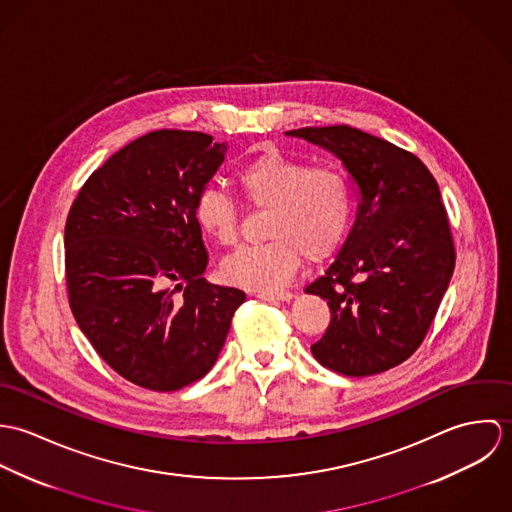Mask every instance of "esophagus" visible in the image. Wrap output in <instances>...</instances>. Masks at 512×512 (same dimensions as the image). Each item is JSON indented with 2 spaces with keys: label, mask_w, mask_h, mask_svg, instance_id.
Segmentation results:
<instances>
[{
  "label": "esophagus",
  "mask_w": 512,
  "mask_h": 512,
  "mask_svg": "<svg viewBox=\"0 0 512 512\" xmlns=\"http://www.w3.org/2000/svg\"><path fill=\"white\" fill-rule=\"evenodd\" d=\"M256 297L264 299V301H290L293 293L290 292H258Z\"/></svg>",
  "instance_id": "obj_1"
}]
</instances>
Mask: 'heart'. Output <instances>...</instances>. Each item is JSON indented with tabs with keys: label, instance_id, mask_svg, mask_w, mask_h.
Wrapping results in <instances>:
<instances>
[{
	"label": "heart",
	"instance_id": "1",
	"mask_svg": "<svg viewBox=\"0 0 512 512\" xmlns=\"http://www.w3.org/2000/svg\"><path fill=\"white\" fill-rule=\"evenodd\" d=\"M236 181L254 209L270 211V242L246 246L222 262V276L230 284L260 292L280 290L292 280L303 256L311 262L323 260L349 234L353 189L337 165H311L268 149L244 163ZM195 220L222 246L238 240V209L219 189H205L199 195Z\"/></svg>",
	"mask_w": 512,
	"mask_h": 512
}]
</instances>
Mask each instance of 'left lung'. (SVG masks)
I'll return each mask as SVG.
<instances>
[{"instance_id": "8db88e82", "label": "left lung", "mask_w": 512, "mask_h": 512, "mask_svg": "<svg viewBox=\"0 0 512 512\" xmlns=\"http://www.w3.org/2000/svg\"><path fill=\"white\" fill-rule=\"evenodd\" d=\"M286 134L339 157L361 197L337 258L305 288L331 309L311 353L345 376L398 366L422 345L455 268L438 183L414 153L351 126Z\"/></svg>"}]
</instances>
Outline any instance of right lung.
<instances>
[{"instance_id": "1", "label": "right lung", "mask_w": 512, "mask_h": 512, "mask_svg": "<svg viewBox=\"0 0 512 512\" xmlns=\"http://www.w3.org/2000/svg\"><path fill=\"white\" fill-rule=\"evenodd\" d=\"M226 149L203 132H149L98 167L69 211L74 319L106 365L147 390L203 378L246 299L203 278L209 256L195 220Z\"/></svg>"}]
</instances>
